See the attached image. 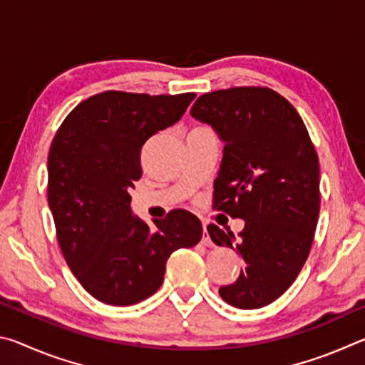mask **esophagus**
<instances>
[{"label":"esophagus","mask_w":365,"mask_h":365,"mask_svg":"<svg viewBox=\"0 0 365 365\" xmlns=\"http://www.w3.org/2000/svg\"><path fill=\"white\" fill-rule=\"evenodd\" d=\"M202 240H201V243L205 245V246H212V242H211V238H209V233H207V224L206 222H202Z\"/></svg>","instance_id":"1"}]
</instances>
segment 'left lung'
<instances>
[{"instance_id":"obj_1","label":"left lung","mask_w":365,"mask_h":365,"mask_svg":"<svg viewBox=\"0 0 365 365\" xmlns=\"http://www.w3.org/2000/svg\"><path fill=\"white\" fill-rule=\"evenodd\" d=\"M190 114L225 145L214 207L245 220L237 243L232 232L207 225L212 242L245 264L219 294L235 307H264L292 287L311 251L320 209L316 148L296 109L265 86L205 93Z\"/></svg>"}]
</instances>
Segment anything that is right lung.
<instances>
[{
    "label": "right lung",
    "instance_id": "1",
    "mask_svg": "<svg viewBox=\"0 0 365 365\" xmlns=\"http://www.w3.org/2000/svg\"><path fill=\"white\" fill-rule=\"evenodd\" d=\"M195 93L104 91L71 110L49 148L48 205L67 265L98 301L130 306L164 282L165 262L202 237L200 219L174 209L153 227L132 214L146 140L180 120Z\"/></svg>",
    "mask_w": 365,
    "mask_h": 365
}]
</instances>
